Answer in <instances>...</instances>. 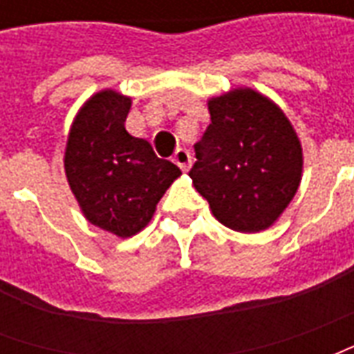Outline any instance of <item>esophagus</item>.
I'll use <instances>...</instances> for the list:
<instances>
[{
	"instance_id": "obj_1",
	"label": "esophagus",
	"mask_w": 354,
	"mask_h": 354,
	"mask_svg": "<svg viewBox=\"0 0 354 354\" xmlns=\"http://www.w3.org/2000/svg\"><path fill=\"white\" fill-rule=\"evenodd\" d=\"M172 161L176 162L178 167L184 170V172H187L189 167H192V153H189L187 149H184V147H180V149H176V153H174V159H172Z\"/></svg>"
}]
</instances>
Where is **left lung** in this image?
Masks as SVG:
<instances>
[{
	"label": "left lung",
	"instance_id": "obj_1",
	"mask_svg": "<svg viewBox=\"0 0 354 354\" xmlns=\"http://www.w3.org/2000/svg\"><path fill=\"white\" fill-rule=\"evenodd\" d=\"M210 121L189 170L216 220L243 233L277 222L301 180L304 153L282 109L252 88L208 100Z\"/></svg>",
	"mask_w": 354,
	"mask_h": 354
}]
</instances>
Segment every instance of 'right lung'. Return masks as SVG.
<instances>
[{
  "label": "right lung",
  "mask_w": 354,
  "mask_h": 354,
  "mask_svg": "<svg viewBox=\"0 0 354 354\" xmlns=\"http://www.w3.org/2000/svg\"><path fill=\"white\" fill-rule=\"evenodd\" d=\"M129 109L131 98L115 91L94 94L73 121L64 155L66 178L85 218L117 237L144 230L182 174L147 140L127 132Z\"/></svg>",
  "instance_id": "obj_1"
}]
</instances>
